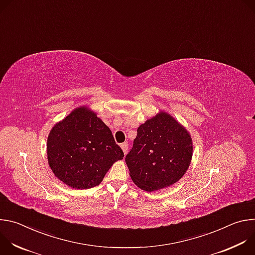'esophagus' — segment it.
Instances as JSON below:
<instances>
[{
	"label": "esophagus",
	"instance_id": "1",
	"mask_svg": "<svg viewBox=\"0 0 255 255\" xmlns=\"http://www.w3.org/2000/svg\"><path fill=\"white\" fill-rule=\"evenodd\" d=\"M121 148H122V150H123L124 154H126V153H127V151H128V143H127V142L122 143V144H121Z\"/></svg>",
	"mask_w": 255,
	"mask_h": 255
}]
</instances>
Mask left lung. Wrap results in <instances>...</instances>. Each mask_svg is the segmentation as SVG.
Returning a JSON list of instances; mask_svg holds the SVG:
<instances>
[{
    "instance_id": "1",
    "label": "left lung",
    "mask_w": 255,
    "mask_h": 255,
    "mask_svg": "<svg viewBox=\"0 0 255 255\" xmlns=\"http://www.w3.org/2000/svg\"><path fill=\"white\" fill-rule=\"evenodd\" d=\"M192 155L189 132L170 115L160 112L138 127L125 161L134 184L152 192L176 183L189 168Z\"/></svg>"
}]
</instances>
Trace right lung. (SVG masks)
<instances>
[{"instance_id": "obj_1", "label": "right lung", "mask_w": 255, "mask_h": 255, "mask_svg": "<svg viewBox=\"0 0 255 255\" xmlns=\"http://www.w3.org/2000/svg\"><path fill=\"white\" fill-rule=\"evenodd\" d=\"M47 157L50 168L61 181L85 190L100 185L124 153L109 127L93 111L82 107L51 129Z\"/></svg>"}]
</instances>
